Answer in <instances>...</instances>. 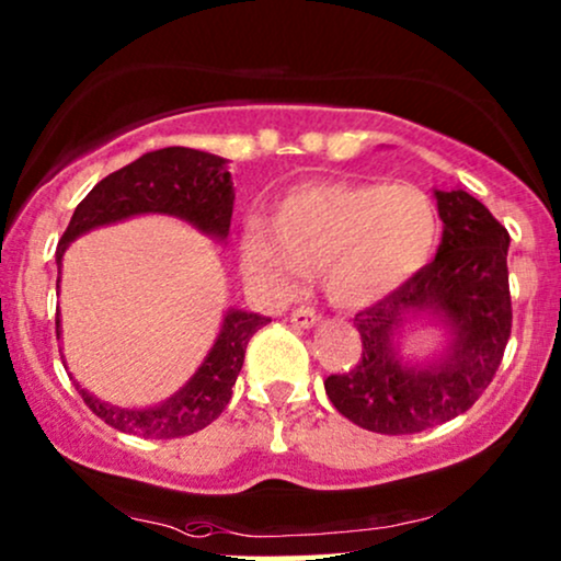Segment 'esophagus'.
I'll return each instance as SVG.
<instances>
[{
  "mask_svg": "<svg viewBox=\"0 0 561 561\" xmlns=\"http://www.w3.org/2000/svg\"><path fill=\"white\" fill-rule=\"evenodd\" d=\"M291 322L296 324V328L309 330V328H314L317 322H320V314H317L312 307H299V309H294V312H291Z\"/></svg>",
  "mask_w": 561,
  "mask_h": 561,
  "instance_id": "obj_1",
  "label": "esophagus"
}]
</instances>
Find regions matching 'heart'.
I'll return each instance as SVG.
<instances>
[{
    "label": "heart",
    "mask_w": 561,
    "mask_h": 561,
    "mask_svg": "<svg viewBox=\"0 0 561 561\" xmlns=\"http://www.w3.org/2000/svg\"><path fill=\"white\" fill-rule=\"evenodd\" d=\"M437 237V205L421 186L328 179L283 192L273 218L241 220L239 257L270 291H291L309 267H320L330 299L366 307L403 288Z\"/></svg>",
    "instance_id": "heart-1"
}]
</instances>
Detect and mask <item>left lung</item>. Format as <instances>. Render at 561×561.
Wrapping results in <instances>:
<instances>
[{"instance_id":"obj_1","label":"left lung","mask_w":561,"mask_h":561,"mask_svg":"<svg viewBox=\"0 0 561 561\" xmlns=\"http://www.w3.org/2000/svg\"><path fill=\"white\" fill-rule=\"evenodd\" d=\"M434 197L437 257L356 314L362 358L348 375L324 379L330 403L377 434H416L466 413L500 369L513 328L507 228L466 190H434ZM413 319L439 323L448 341L432 357L405 363L399 337Z\"/></svg>"}]
</instances>
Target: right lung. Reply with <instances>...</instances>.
Returning a JSON list of instances; mask_svg holds the SVG:
<instances>
[{"label":"right lung","instance_id":"obj_1","mask_svg":"<svg viewBox=\"0 0 561 561\" xmlns=\"http://www.w3.org/2000/svg\"><path fill=\"white\" fill-rule=\"evenodd\" d=\"M233 213V182L228 161L192 148L150 150L124 169L101 179L75 207L65 237L57 247V291L67 247L93 228L119 224L135 216H174L195 226L205 237L226 241ZM270 317L228 307L210 351L197 371L171 398L145 408H122L95 398L80 382L82 400L95 416L119 432L145 439H174L213 424L231 400V387L244 364L249 337L265 328ZM61 317L57 309V341ZM65 364V356H61Z\"/></svg>","mask_w":561,"mask_h":561}]
</instances>
